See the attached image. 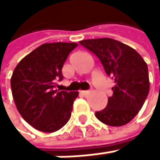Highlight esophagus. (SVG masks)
Wrapping results in <instances>:
<instances>
[{
    "label": "esophagus",
    "instance_id": "esophagus-1",
    "mask_svg": "<svg viewBox=\"0 0 160 160\" xmlns=\"http://www.w3.org/2000/svg\"><path fill=\"white\" fill-rule=\"evenodd\" d=\"M81 93H82V95L86 96V95L90 94V91H89V90H83V91H81Z\"/></svg>",
    "mask_w": 160,
    "mask_h": 160
}]
</instances>
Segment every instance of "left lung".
I'll return each mask as SVG.
<instances>
[{
	"instance_id": "8db88e82",
	"label": "left lung",
	"mask_w": 160,
	"mask_h": 160,
	"mask_svg": "<svg viewBox=\"0 0 160 160\" xmlns=\"http://www.w3.org/2000/svg\"><path fill=\"white\" fill-rule=\"evenodd\" d=\"M79 43L96 54L108 76L115 81L107 108L96 112V117L111 127L131 122L149 94L147 63L134 49L112 38L86 39Z\"/></svg>"
}]
</instances>
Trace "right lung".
<instances>
[{
	"label": "right lung",
	"mask_w": 160,
	"mask_h": 160,
	"mask_svg": "<svg viewBox=\"0 0 160 160\" xmlns=\"http://www.w3.org/2000/svg\"><path fill=\"white\" fill-rule=\"evenodd\" d=\"M77 43H46L33 50L17 64L11 77L16 108L30 126L43 132L61 128L71 117L78 92L59 91L62 67Z\"/></svg>",
	"instance_id": "1"
}]
</instances>
